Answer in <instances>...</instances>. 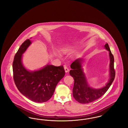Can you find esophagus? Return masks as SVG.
<instances>
[{
  "label": "esophagus",
  "mask_w": 128,
  "mask_h": 128,
  "mask_svg": "<svg viewBox=\"0 0 128 128\" xmlns=\"http://www.w3.org/2000/svg\"><path fill=\"white\" fill-rule=\"evenodd\" d=\"M64 70H65V72H68V71H69V69H68V67L66 66H64Z\"/></svg>",
  "instance_id": "34e87169"
}]
</instances>
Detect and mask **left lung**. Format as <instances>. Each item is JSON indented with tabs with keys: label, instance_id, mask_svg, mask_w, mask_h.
Segmentation results:
<instances>
[{
	"label": "left lung",
	"instance_id": "obj_1",
	"mask_svg": "<svg viewBox=\"0 0 128 128\" xmlns=\"http://www.w3.org/2000/svg\"><path fill=\"white\" fill-rule=\"evenodd\" d=\"M104 48L110 52V78L105 86L101 89H96L89 87L85 75L82 68L81 59H77L70 65L72 70L70 71V75L74 80L73 86V96L75 99L80 104L90 103L101 98L108 90L115 77V70L114 63V58L112 54L108 43Z\"/></svg>",
	"mask_w": 128,
	"mask_h": 128
}]
</instances>
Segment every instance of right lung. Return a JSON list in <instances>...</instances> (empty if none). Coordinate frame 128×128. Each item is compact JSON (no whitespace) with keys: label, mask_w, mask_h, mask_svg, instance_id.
<instances>
[{"label":"right lung","mask_w":128,"mask_h":128,"mask_svg":"<svg viewBox=\"0 0 128 128\" xmlns=\"http://www.w3.org/2000/svg\"><path fill=\"white\" fill-rule=\"evenodd\" d=\"M31 44L27 39L15 55L12 64L13 79L18 91L33 102H46L53 96L56 86L64 76L63 66L48 65L34 72L27 70L22 62V55Z\"/></svg>","instance_id":"1"}]
</instances>
